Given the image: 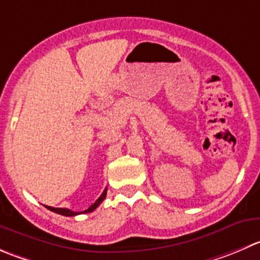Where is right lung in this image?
<instances>
[{"label": "right lung", "mask_w": 260, "mask_h": 260, "mask_svg": "<svg viewBox=\"0 0 260 260\" xmlns=\"http://www.w3.org/2000/svg\"><path fill=\"white\" fill-rule=\"evenodd\" d=\"M107 190L108 189L105 188L104 191L102 193V196H100V197L96 200V202H95L94 205L90 206L87 210L82 211V212H75V211L69 210V208H54V207H50V206H45V207H47L49 211H52V212H55V213H58V215H62V216H70V217H71V216L81 215V213H89V212H92V211H94L95 208H96L98 206H99L100 203L105 200V197H107Z\"/></svg>", "instance_id": "1"}]
</instances>
